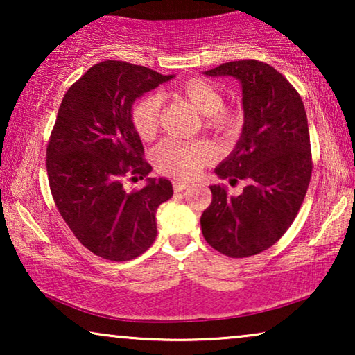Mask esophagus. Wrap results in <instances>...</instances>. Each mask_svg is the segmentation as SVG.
<instances>
[{
  "mask_svg": "<svg viewBox=\"0 0 355 355\" xmlns=\"http://www.w3.org/2000/svg\"><path fill=\"white\" fill-rule=\"evenodd\" d=\"M173 187H174V191L176 192H182V191H186V189L189 187V182H184V181H173Z\"/></svg>",
  "mask_w": 355,
  "mask_h": 355,
  "instance_id": "esophagus-1",
  "label": "esophagus"
}]
</instances>
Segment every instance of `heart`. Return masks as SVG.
I'll return each instance as SVG.
<instances>
[{
    "instance_id": "heart-1",
    "label": "heart",
    "mask_w": 355,
    "mask_h": 355,
    "mask_svg": "<svg viewBox=\"0 0 355 355\" xmlns=\"http://www.w3.org/2000/svg\"><path fill=\"white\" fill-rule=\"evenodd\" d=\"M178 96L205 116V125L215 132L231 135L241 128L239 111L223 106L221 90L210 80H187L179 87ZM130 116L140 137L144 140L153 139L162 121V96L157 94L145 95L134 105ZM215 157V148L207 140L181 142V140L166 139L155 150V163L159 171L179 179L197 176L203 166L210 164Z\"/></svg>"
}]
</instances>
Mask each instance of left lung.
I'll return each mask as SVG.
<instances>
[{
  "label": "left lung",
  "mask_w": 355,
  "mask_h": 355,
  "mask_svg": "<svg viewBox=\"0 0 355 355\" xmlns=\"http://www.w3.org/2000/svg\"><path fill=\"white\" fill-rule=\"evenodd\" d=\"M203 74L234 77L242 87L241 137L215 174L231 186L239 179L247 182L239 196L210 186L211 205L200 218L203 237L232 259L257 255L288 231L307 193L312 176L307 114L294 87L265 62L231 61Z\"/></svg>",
  "instance_id": "left-lung-1"
}]
</instances>
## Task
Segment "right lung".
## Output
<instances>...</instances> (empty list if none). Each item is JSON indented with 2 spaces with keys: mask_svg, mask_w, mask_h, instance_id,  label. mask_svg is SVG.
Segmentation results:
<instances>
[{
  "mask_svg": "<svg viewBox=\"0 0 355 355\" xmlns=\"http://www.w3.org/2000/svg\"><path fill=\"white\" fill-rule=\"evenodd\" d=\"M174 79L124 61L92 66L69 87L46 148L51 196L62 220L84 247L101 259L128 261L157 237V208L173 197V184L147 178L144 145L132 124V105ZM125 175L146 178L128 193Z\"/></svg>",
  "mask_w": 355,
  "mask_h": 355,
  "instance_id": "add662e5",
  "label": "right lung"
}]
</instances>
